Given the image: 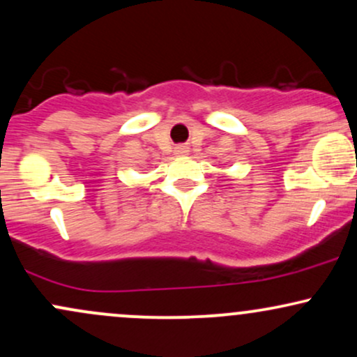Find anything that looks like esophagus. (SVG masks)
I'll list each match as a JSON object with an SVG mask.
<instances>
[{
	"instance_id": "1",
	"label": "esophagus",
	"mask_w": 357,
	"mask_h": 357,
	"mask_svg": "<svg viewBox=\"0 0 357 357\" xmlns=\"http://www.w3.org/2000/svg\"><path fill=\"white\" fill-rule=\"evenodd\" d=\"M188 153H190V147H188L186 144H179L174 147V154L176 155H186Z\"/></svg>"
}]
</instances>
